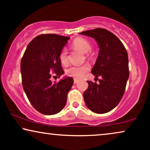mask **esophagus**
<instances>
[{
    "label": "esophagus",
    "mask_w": 150,
    "mask_h": 150,
    "mask_svg": "<svg viewBox=\"0 0 150 150\" xmlns=\"http://www.w3.org/2000/svg\"><path fill=\"white\" fill-rule=\"evenodd\" d=\"M79 82V81L78 79H74V83L75 84H76V83H78Z\"/></svg>",
    "instance_id": "1"
}]
</instances>
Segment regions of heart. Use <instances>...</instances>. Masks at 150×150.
Returning a JSON list of instances; mask_svg holds the SVG:
<instances>
[{
    "label": "heart",
    "mask_w": 150,
    "mask_h": 150,
    "mask_svg": "<svg viewBox=\"0 0 150 150\" xmlns=\"http://www.w3.org/2000/svg\"><path fill=\"white\" fill-rule=\"evenodd\" d=\"M72 47L79 50L83 53H87L92 49V47L89 42L84 38H79L74 40L72 42ZM59 60L63 65H66L68 62L67 52L65 49L61 50L59 54ZM89 66L87 64L81 65L70 66L66 70V74L69 76L74 77L75 79H81L85 73L89 70Z\"/></svg>",
    "instance_id": "heart-1"
}]
</instances>
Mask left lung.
Here are the masks:
<instances>
[{"label":"left lung","instance_id":"obj_1","mask_svg":"<svg viewBox=\"0 0 150 150\" xmlns=\"http://www.w3.org/2000/svg\"><path fill=\"white\" fill-rule=\"evenodd\" d=\"M94 38L99 47L92 73L99 84L87 81L83 98L87 108L96 114L110 112L119 103L129 78L128 55L122 42L110 31L103 28L80 33Z\"/></svg>","mask_w":150,"mask_h":150}]
</instances>
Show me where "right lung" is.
Wrapping results in <instances>:
<instances>
[{"label": "right lung", "mask_w": 150, "mask_h": 150, "mask_svg": "<svg viewBox=\"0 0 150 150\" xmlns=\"http://www.w3.org/2000/svg\"><path fill=\"white\" fill-rule=\"evenodd\" d=\"M69 38L57 34L39 35L29 43L21 60L25 94L32 106L45 115H53L63 110L74 83L69 76L58 83L51 81L52 71L58 77L64 74L59 54Z\"/></svg>", "instance_id": "right-lung-1"}]
</instances>
